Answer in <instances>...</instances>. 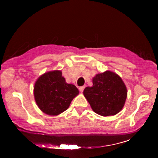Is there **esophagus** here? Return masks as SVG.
<instances>
[{"label": "esophagus", "instance_id": "esophagus-1", "mask_svg": "<svg viewBox=\"0 0 158 158\" xmlns=\"http://www.w3.org/2000/svg\"><path fill=\"white\" fill-rule=\"evenodd\" d=\"M85 88V85H84V86H81V87H79V90H80L81 92H83V90H84Z\"/></svg>", "mask_w": 158, "mask_h": 158}]
</instances>
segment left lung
Masks as SVG:
<instances>
[{
  "label": "left lung",
  "instance_id": "1",
  "mask_svg": "<svg viewBox=\"0 0 158 158\" xmlns=\"http://www.w3.org/2000/svg\"><path fill=\"white\" fill-rule=\"evenodd\" d=\"M83 93L94 111L104 117L119 113L127 97L126 87L122 79L108 70L96 75L93 86L85 88Z\"/></svg>",
  "mask_w": 158,
  "mask_h": 158
}]
</instances>
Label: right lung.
Here are the masks:
<instances>
[{"label": "right lung", "instance_id": "obj_1", "mask_svg": "<svg viewBox=\"0 0 158 158\" xmlns=\"http://www.w3.org/2000/svg\"><path fill=\"white\" fill-rule=\"evenodd\" d=\"M79 94L75 85L68 84L60 70L41 76L34 87V97L39 108L48 115H58L66 110Z\"/></svg>", "mask_w": 158, "mask_h": 158}]
</instances>
